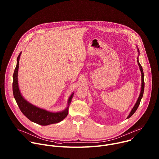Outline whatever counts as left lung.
<instances>
[{
	"mask_svg": "<svg viewBox=\"0 0 159 159\" xmlns=\"http://www.w3.org/2000/svg\"><path fill=\"white\" fill-rule=\"evenodd\" d=\"M138 52H139V49L138 48ZM137 61H138V64L139 65V67H140V71H141V73H142V89H141V92H140V94L139 96V98L137 101V102H136L134 106L133 107V108L132 109L131 112L129 113V116H128L127 118H130L134 113L135 112V111H137V108L139 107V105H140V101H141V99L143 97V92H144V87H145V82H144V75H143V69H142V65H140V63H139V59L137 58Z\"/></svg>",
	"mask_w": 159,
	"mask_h": 159,
	"instance_id": "obj_1",
	"label": "left lung"
}]
</instances>
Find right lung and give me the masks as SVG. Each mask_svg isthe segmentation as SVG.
Listing matches in <instances>:
<instances>
[{
  "label": "right lung",
  "instance_id": "right-lung-1",
  "mask_svg": "<svg viewBox=\"0 0 159 159\" xmlns=\"http://www.w3.org/2000/svg\"><path fill=\"white\" fill-rule=\"evenodd\" d=\"M21 53H19L17 58V65L13 74L12 90L15 100L23 115L30 121L42 126H46L51 124L57 123L62 121L69 113V106L62 112H51L44 109L36 107L35 106L27 102L20 94L17 82V73L19 69V60ZM72 94L69 99V106L70 104Z\"/></svg>",
  "mask_w": 159,
  "mask_h": 159
}]
</instances>
